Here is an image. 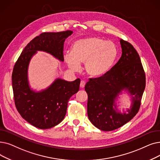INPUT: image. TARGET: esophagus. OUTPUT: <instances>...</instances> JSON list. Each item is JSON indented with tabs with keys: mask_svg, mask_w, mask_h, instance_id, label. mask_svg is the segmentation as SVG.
<instances>
[{
	"mask_svg": "<svg viewBox=\"0 0 160 160\" xmlns=\"http://www.w3.org/2000/svg\"><path fill=\"white\" fill-rule=\"evenodd\" d=\"M85 85H86V82H85L84 80H82V81L80 82V88H84Z\"/></svg>",
	"mask_w": 160,
	"mask_h": 160,
	"instance_id": "obj_1",
	"label": "esophagus"
}]
</instances>
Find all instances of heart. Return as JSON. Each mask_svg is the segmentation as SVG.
I'll return each instance as SVG.
<instances>
[{"label":"heart","instance_id":"1","mask_svg":"<svg viewBox=\"0 0 160 160\" xmlns=\"http://www.w3.org/2000/svg\"><path fill=\"white\" fill-rule=\"evenodd\" d=\"M118 56V49L111 41L99 37H89L76 40L72 51L64 54V60L68 68L77 71L84 63L86 72L93 77H99L112 68Z\"/></svg>","mask_w":160,"mask_h":160}]
</instances>
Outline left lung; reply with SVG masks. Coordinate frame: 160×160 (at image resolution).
Instances as JSON below:
<instances>
[{"mask_svg":"<svg viewBox=\"0 0 160 160\" xmlns=\"http://www.w3.org/2000/svg\"><path fill=\"white\" fill-rule=\"evenodd\" d=\"M120 42L122 53L118 62L107 74L90 78L85 86L88 118L105 131L122 127L137 114L146 86L139 55L128 42L120 39ZM123 92L129 95L131 105L121 112L117 103Z\"/></svg>","mask_w":160,"mask_h":160,"instance_id":"left-lung-1","label":"left lung"}]
</instances>
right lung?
<instances>
[{
  "mask_svg": "<svg viewBox=\"0 0 160 160\" xmlns=\"http://www.w3.org/2000/svg\"><path fill=\"white\" fill-rule=\"evenodd\" d=\"M72 34V31L40 34L25 46L13 67L12 81L16 108L24 120L37 128L50 129L63 121L68 101L78 92L80 80L56 78L46 89L36 91L29 82L30 61L37 51H42L63 62L64 42Z\"/></svg>",
  "mask_w": 160,
  "mask_h": 160,
  "instance_id": "1",
  "label": "right lung"
}]
</instances>
